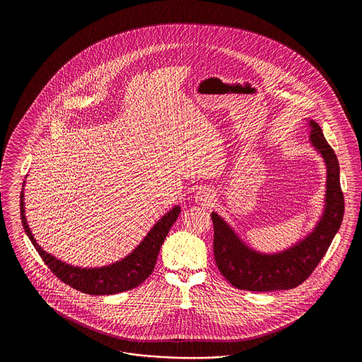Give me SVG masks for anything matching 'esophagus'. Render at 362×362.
<instances>
[{"label":"esophagus","instance_id":"obj_1","mask_svg":"<svg viewBox=\"0 0 362 362\" xmlns=\"http://www.w3.org/2000/svg\"><path fill=\"white\" fill-rule=\"evenodd\" d=\"M195 201L204 206H209L213 201V197L211 194L206 191V189H199L197 194H195Z\"/></svg>","mask_w":362,"mask_h":362}]
</instances>
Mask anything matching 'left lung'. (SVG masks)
<instances>
[{"label":"left lung","mask_w":362,"mask_h":362,"mask_svg":"<svg viewBox=\"0 0 362 362\" xmlns=\"http://www.w3.org/2000/svg\"><path fill=\"white\" fill-rule=\"evenodd\" d=\"M310 142L327 165V189L325 213L304 240L279 254H259L247 247L217 213H211L216 264L226 281L238 289L274 292L301 285L325 257L342 224L344 199L339 182V163L320 126L315 121H310Z\"/></svg>","instance_id":"obj_1"}]
</instances>
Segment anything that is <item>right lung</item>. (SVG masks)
Here are the masks:
<instances>
[{
  "label": "right lung",
  "instance_id": "add662e5",
  "mask_svg": "<svg viewBox=\"0 0 362 362\" xmlns=\"http://www.w3.org/2000/svg\"><path fill=\"white\" fill-rule=\"evenodd\" d=\"M24 194L21 191L20 195V216L23 228L30 238L31 243L34 244L37 254L43 262L47 264V267L58 279H61L64 284L69 285L73 289L86 293V294H95V296H103V294H115V293L130 291L139 286L148 276L152 274L155 269L157 255L160 252V247L164 239L167 238L171 226L176 221L180 207L175 206L170 210L157 224L151 229V232L146 235V238L138 245L137 248L127 255L126 258L119 262L104 266L100 269H81L66 264L65 262H61L54 258L46 251H43L34 239L27 220L24 216Z\"/></svg>",
  "mask_w": 362,
  "mask_h": 362
}]
</instances>
